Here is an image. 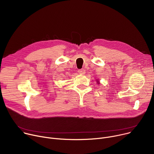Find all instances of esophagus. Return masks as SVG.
<instances>
[{
	"instance_id": "1",
	"label": "esophagus",
	"mask_w": 154,
	"mask_h": 154,
	"mask_svg": "<svg viewBox=\"0 0 154 154\" xmlns=\"http://www.w3.org/2000/svg\"><path fill=\"white\" fill-rule=\"evenodd\" d=\"M79 73L80 74H84L85 73V71L84 69H79L78 71Z\"/></svg>"
}]
</instances>
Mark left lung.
<instances>
[{
	"mask_svg": "<svg viewBox=\"0 0 154 154\" xmlns=\"http://www.w3.org/2000/svg\"><path fill=\"white\" fill-rule=\"evenodd\" d=\"M97 83H99V81H97Z\"/></svg>",
	"mask_w": 154,
	"mask_h": 154,
	"instance_id": "obj_1",
	"label": "left lung"
}]
</instances>
